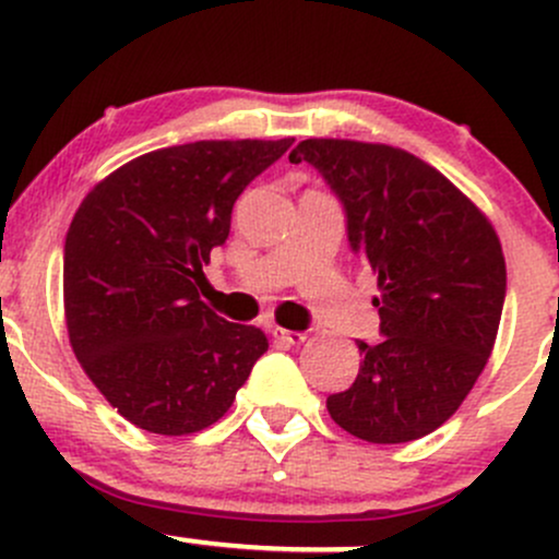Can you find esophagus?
<instances>
[{
  "instance_id": "34e87169",
  "label": "esophagus",
  "mask_w": 559,
  "mask_h": 559,
  "mask_svg": "<svg viewBox=\"0 0 559 559\" xmlns=\"http://www.w3.org/2000/svg\"><path fill=\"white\" fill-rule=\"evenodd\" d=\"M272 335L277 337V341L293 343V346H296V343H304V341H306V335H304V332H296V330H285V328H277V324H274V328H272Z\"/></svg>"
}]
</instances>
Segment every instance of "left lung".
<instances>
[{
	"label": "left lung",
	"mask_w": 559,
	"mask_h": 559,
	"mask_svg": "<svg viewBox=\"0 0 559 559\" xmlns=\"http://www.w3.org/2000/svg\"><path fill=\"white\" fill-rule=\"evenodd\" d=\"M300 160L341 200L350 250L380 287L382 341H356L359 374L328 399L330 417L369 443L428 436L460 409L497 341L507 293L497 231L406 150L304 140L290 153Z\"/></svg>",
	"instance_id": "1"
}]
</instances>
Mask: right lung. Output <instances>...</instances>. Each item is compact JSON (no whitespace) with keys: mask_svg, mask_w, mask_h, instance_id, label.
<instances>
[{"mask_svg":"<svg viewBox=\"0 0 559 559\" xmlns=\"http://www.w3.org/2000/svg\"><path fill=\"white\" fill-rule=\"evenodd\" d=\"M293 140H203L129 160L84 198L66 235L62 298L76 359L118 415L158 436L218 423L259 356V328L200 300L242 190Z\"/></svg>","mask_w":559,"mask_h":559,"instance_id":"obj_1","label":"right lung"}]
</instances>
